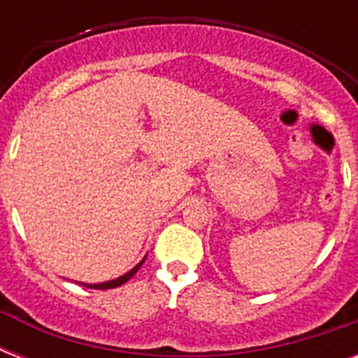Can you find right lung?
Returning a JSON list of instances; mask_svg holds the SVG:
<instances>
[{
	"mask_svg": "<svg viewBox=\"0 0 358 358\" xmlns=\"http://www.w3.org/2000/svg\"><path fill=\"white\" fill-rule=\"evenodd\" d=\"M143 262H145V258H143V260H141L139 264H137V266L134 267V269H129L128 273H124L122 277L113 278V280H108V282H100V284H83V282H80V284H83V286H87V288H92V289H111V288H119V286H122L124 282H128L129 278L134 277L135 273L139 271V267L143 266Z\"/></svg>",
	"mask_w": 358,
	"mask_h": 358,
	"instance_id": "1",
	"label": "right lung"
}]
</instances>
